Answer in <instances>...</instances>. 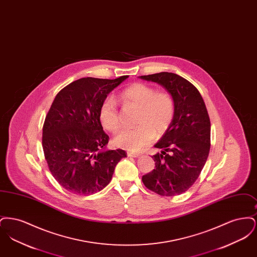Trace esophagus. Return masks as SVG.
Wrapping results in <instances>:
<instances>
[{
	"label": "esophagus",
	"instance_id": "34e87169",
	"mask_svg": "<svg viewBox=\"0 0 257 257\" xmlns=\"http://www.w3.org/2000/svg\"><path fill=\"white\" fill-rule=\"evenodd\" d=\"M127 155L129 157H134V158H138V157L141 156L140 153H135V152H127Z\"/></svg>",
	"mask_w": 257,
	"mask_h": 257
}]
</instances>
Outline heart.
I'll return each instance as SVG.
<instances>
[{"label": "heart", "mask_w": 257, "mask_h": 257, "mask_svg": "<svg viewBox=\"0 0 257 257\" xmlns=\"http://www.w3.org/2000/svg\"><path fill=\"white\" fill-rule=\"evenodd\" d=\"M125 104L139 107L136 128H124L113 138L116 147L129 151H140L150 145L156 134H165L174 115V101L166 91H157L153 86L136 83L128 86L120 93ZM99 119L102 126L115 132L119 129L121 119L115 99L108 95L102 101L99 108Z\"/></svg>", "instance_id": "heart-1"}]
</instances>
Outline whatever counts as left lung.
<instances>
[{
    "label": "left lung",
    "instance_id": "left-lung-1",
    "mask_svg": "<svg viewBox=\"0 0 257 257\" xmlns=\"http://www.w3.org/2000/svg\"><path fill=\"white\" fill-rule=\"evenodd\" d=\"M140 78L164 86L174 101L173 119L154 146L161 149L152 156L155 169L142 180L160 196L181 195L196 182L209 155L211 124L205 103L196 86L177 74Z\"/></svg>",
    "mask_w": 257,
    "mask_h": 257
}]
</instances>
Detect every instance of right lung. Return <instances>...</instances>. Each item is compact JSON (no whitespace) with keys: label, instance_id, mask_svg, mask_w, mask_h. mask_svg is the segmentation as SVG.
I'll return each mask as SVG.
<instances>
[{"label":"right lung","instance_id":"obj_1","mask_svg":"<svg viewBox=\"0 0 257 257\" xmlns=\"http://www.w3.org/2000/svg\"><path fill=\"white\" fill-rule=\"evenodd\" d=\"M127 78H82L54 99L43 125L42 147L52 175L68 192L87 196L103 190L126 157L122 149H106L109 136L103 131L99 108Z\"/></svg>","mask_w":257,"mask_h":257}]
</instances>
